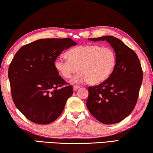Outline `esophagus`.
<instances>
[{
	"label": "esophagus",
	"mask_w": 153,
	"mask_h": 153,
	"mask_svg": "<svg viewBox=\"0 0 153 153\" xmlns=\"http://www.w3.org/2000/svg\"><path fill=\"white\" fill-rule=\"evenodd\" d=\"M80 88V86H79V85H74L73 86V90L74 91H76L77 89H79Z\"/></svg>",
	"instance_id": "obj_1"
}]
</instances>
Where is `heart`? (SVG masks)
Segmentation results:
<instances>
[{
    "mask_svg": "<svg viewBox=\"0 0 153 153\" xmlns=\"http://www.w3.org/2000/svg\"><path fill=\"white\" fill-rule=\"evenodd\" d=\"M66 55L67 59L58 57L55 60V68L65 79L71 78L79 70L80 72L72 80L74 82L102 83L109 78L116 64L113 50L97 45L76 47Z\"/></svg>",
    "mask_w": 153,
    "mask_h": 153,
    "instance_id": "obj_1",
    "label": "heart"
}]
</instances>
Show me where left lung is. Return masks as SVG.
Returning <instances> with one entry per match:
<instances>
[{
	"mask_svg": "<svg viewBox=\"0 0 153 153\" xmlns=\"http://www.w3.org/2000/svg\"><path fill=\"white\" fill-rule=\"evenodd\" d=\"M111 45L116 64L106 81L89 87L86 106L93 116L103 124L117 123L131 114L136 106L143 73L136 53L121 40L112 36L89 39Z\"/></svg>",
	"mask_w": 153,
	"mask_h": 153,
	"instance_id": "left-lung-1",
	"label": "left lung"
}]
</instances>
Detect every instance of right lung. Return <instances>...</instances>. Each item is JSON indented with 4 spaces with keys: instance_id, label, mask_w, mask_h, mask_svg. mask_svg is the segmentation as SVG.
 <instances>
[{
    "instance_id": "right-lung-1",
    "label": "right lung",
    "mask_w": 153,
    "mask_h": 153,
    "mask_svg": "<svg viewBox=\"0 0 153 153\" xmlns=\"http://www.w3.org/2000/svg\"><path fill=\"white\" fill-rule=\"evenodd\" d=\"M76 45L70 38L36 40L22 47L9 67L11 95L17 108L30 121L46 125L63 112L73 94L59 75L54 61L65 49ZM60 88H59V87Z\"/></svg>"
}]
</instances>
